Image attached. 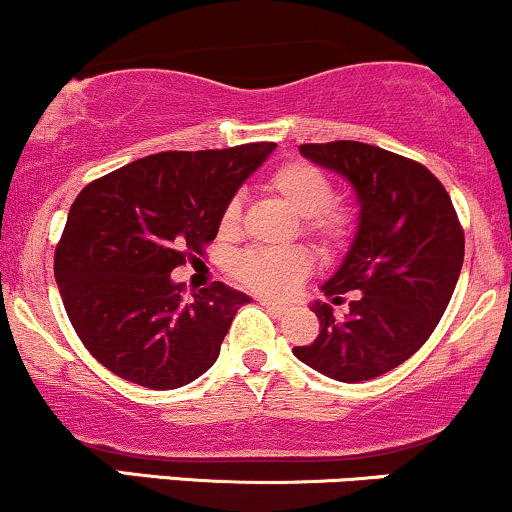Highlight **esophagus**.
I'll return each instance as SVG.
<instances>
[{
    "label": "esophagus",
    "instance_id": "1",
    "mask_svg": "<svg viewBox=\"0 0 512 512\" xmlns=\"http://www.w3.org/2000/svg\"><path fill=\"white\" fill-rule=\"evenodd\" d=\"M262 306H265L267 311L272 313V316H284V313L289 311V308L282 306V303H274V301H267V299H262Z\"/></svg>",
    "mask_w": 512,
    "mask_h": 512
}]
</instances>
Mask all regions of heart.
Masks as SVG:
<instances>
[{
    "instance_id": "b5f03b06",
    "label": "heart",
    "mask_w": 512,
    "mask_h": 512,
    "mask_svg": "<svg viewBox=\"0 0 512 512\" xmlns=\"http://www.w3.org/2000/svg\"><path fill=\"white\" fill-rule=\"evenodd\" d=\"M265 189L301 216L303 233L323 252H338L355 235L357 218L347 204L333 199V184L316 165L303 160L284 162L267 177ZM243 226L240 199H230L218 218L221 238H235ZM311 272L303 250H247L235 257L233 277L260 296H289Z\"/></svg>"
}]
</instances>
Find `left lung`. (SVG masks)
I'll use <instances>...</instances> for the list:
<instances>
[{
    "mask_svg": "<svg viewBox=\"0 0 512 512\" xmlns=\"http://www.w3.org/2000/svg\"><path fill=\"white\" fill-rule=\"evenodd\" d=\"M301 155L342 174L359 201L357 233L323 284L333 303L357 291L345 318L330 303L311 311L320 330L294 355L345 384L374 379L413 357L440 323L464 262V230L447 189L428 167L357 140L306 143Z\"/></svg>",
    "mask_w": 512,
    "mask_h": 512,
    "instance_id": "8db88e82",
    "label": "left lung"
}]
</instances>
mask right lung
I'll return each instance as SVG.
<instances>
[{
	"mask_svg": "<svg viewBox=\"0 0 512 512\" xmlns=\"http://www.w3.org/2000/svg\"><path fill=\"white\" fill-rule=\"evenodd\" d=\"M274 148L148 155L77 194L55 247V282L72 328L109 372L165 391L213 367L250 296L213 282L184 301L170 274L204 255L223 206Z\"/></svg>",
	"mask_w": 512,
	"mask_h": 512,
	"instance_id": "right-lung-1",
	"label": "right lung"
}]
</instances>
